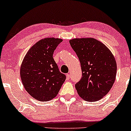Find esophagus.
<instances>
[{"label": "esophagus", "mask_w": 131, "mask_h": 131, "mask_svg": "<svg viewBox=\"0 0 131 131\" xmlns=\"http://www.w3.org/2000/svg\"><path fill=\"white\" fill-rule=\"evenodd\" d=\"M67 79H70V74H67Z\"/></svg>", "instance_id": "34e87169"}]
</instances>
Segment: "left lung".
<instances>
[{"label": "left lung", "mask_w": 131, "mask_h": 131, "mask_svg": "<svg viewBox=\"0 0 131 131\" xmlns=\"http://www.w3.org/2000/svg\"><path fill=\"white\" fill-rule=\"evenodd\" d=\"M70 43L80 61L82 73L75 84L78 94L86 101L100 100L115 82L117 70L115 57L103 43L94 38L73 39Z\"/></svg>", "instance_id": "8db88e82"}]
</instances>
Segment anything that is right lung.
I'll list each match as a JSON object with an SVG mask.
<instances>
[{"label": "right lung", "mask_w": 131, "mask_h": 131, "mask_svg": "<svg viewBox=\"0 0 131 131\" xmlns=\"http://www.w3.org/2000/svg\"><path fill=\"white\" fill-rule=\"evenodd\" d=\"M60 39L45 38L27 52L20 68L21 81L26 91L39 101L55 98L66 79L53 58Z\"/></svg>", "instance_id": "1"}]
</instances>
